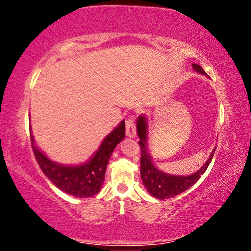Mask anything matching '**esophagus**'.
Returning a JSON list of instances; mask_svg holds the SVG:
<instances>
[{
	"instance_id": "obj_1",
	"label": "esophagus",
	"mask_w": 251,
	"mask_h": 251,
	"mask_svg": "<svg viewBox=\"0 0 251 251\" xmlns=\"http://www.w3.org/2000/svg\"><path fill=\"white\" fill-rule=\"evenodd\" d=\"M126 135L128 136V137H135L136 136V126L134 118H129V120L126 122Z\"/></svg>"
}]
</instances>
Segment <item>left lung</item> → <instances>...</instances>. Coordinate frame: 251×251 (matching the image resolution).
Instances as JSON below:
<instances>
[{
  "label": "left lung",
  "mask_w": 251,
  "mask_h": 251,
  "mask_svg": "<svg viewBox=\"0 0 251 251\" xmlns=\"http://www.w3.org/2000/svg\"><path fill=\"white\" fill-rule=\"evenodd\" d=\"M194 70L202 75H207L201 66L193 64ZM136 128L139 137L138 144L141 146V178L143 185L145 186L147 192L151 196L159 199L172 198L176 195L185 192L190 188L195 182L201 178L206 169L209 166L212 156L215 154V150L209 156V158L203 164V166L188 176H177L171 175L159 171L151 160V156L147 151V120L146 116L141 115L136 123Z\"/></svg>",
  "instance_id": "obj_1"
}]
</instances>
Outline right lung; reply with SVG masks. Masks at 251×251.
Returning a JSON list of instances; mask_svg holds the SVG:
<instances>
[{"label":"right lung","mask_w":251,"mask_h":251,"mask_svg":"<svg viewBox=\"0 0 251 251\" xmlns=\"http://www.w3.org/2000/svg\"><path fill=\"white\" fill-rule=\"evenodd\" d=\"M125 137V121H122L104 141L92 158L86 163L70 166L50 160L35 145L31 134L32 148L42 172L53 184L66 194L75 197H92L101 189L105 172L114 148Z\"/></svg>","instance_id":"add662e5"}]
</instances>
